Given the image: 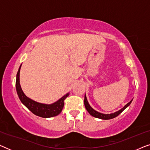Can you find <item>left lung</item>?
<instances>
[{"label": "left lung", "mask_w": 150, "mask_h": 150, "mask_svg": "<svg viewBox=\"0 0 150 150\" xmlns=\"http://www.w3.org/2000/svg\"><path fill=\"white\" fill-rule=\"evenodd\" d=\"M132 100H131L130 102H129L128 104H126L124 107H123L122 109L118 110V111H117L115 112H114V113H110V114H103V113H101V112H99L98 111H96L93 109V108H91V106L89 105V102L87 101V97H86V96L85 95V100H84V104H85V106L86 108V109L88 112H89V113L92 115L94 117H96V118H99V119H102V120H110V119H112V118H115L117 116H118L119 115H120L121 112H122L123 110L124 109H126V108L128 107V106L130 105L131 104V102H132Z\"/></svg>", "instance_id": "8db88e82"}]
</instances>
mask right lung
<instances>
[{"label":"right lung","mask_w":150,"mask_h":150,"mask_svg":"<svg viewBox=\"0 0 150 150\" xmlns=\"http://www.w3.org/2000/svg\"><path fill=\"white\" fill-rule=\"evenodd\" d=\"M21 65L19 67L17 76H16V87L18 97H19L22 103L28 110H30L35 115L41 117L48 118L58 115L63 109V106H64V100L69 96V93H67L66 95L60 98L58 101L52 104L39 103V102H35L34 100L26 97L24 92L22 91L20 84V68H21Z\"/></svg>","instance_id":"right-lung-1"}]
</instances>
